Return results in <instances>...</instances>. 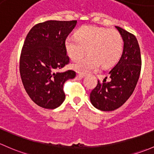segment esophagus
<instances>
[{
  "instance_id": "1",
  "label": "esophagus",
  "mask_w": 154,
  "mask_h": 154,
  "mask_svg": "<svg viewBox=\"0 0 154 154\" xmlns=\"http://www.w3.org/2000/svg\"><path fill=\"white\" fill-rule=\"evenodd\" d=\"M76 76H77V78H79V79H82V78H84L85 76V74H83V73H80V72H78Z\"/></svg>"
}]
</instances>
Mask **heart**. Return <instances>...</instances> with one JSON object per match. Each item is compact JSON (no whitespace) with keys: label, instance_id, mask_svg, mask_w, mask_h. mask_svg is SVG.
Returning <instances> with one entry per match:
<instances>
[{"label":"heart","instance_id":"obj_1","mask_svg":"<svg viewBox=\"0 0 154 154\" xmlns=\"http://www.w3.org/2000/svg\"><path fill=\"white\" fill-rule=\"evenodd\" d=\"M75 39L67 38L65 42L66 53L74 61H79L87 52L89 53L72 66L81 73H86L101 65L107 67L115 64L122 52L123 40L115 29L84 26L75 32Z\"/></svg>","mask_w":154,"mask_h":154}]
</instances>
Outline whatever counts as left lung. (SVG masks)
<instances>
[{"label": "left lung", "instance_id": "1", "mask_svg": "<svg viewBox=\"0 0 154 154\" xmlns=\"http://www.w3.org/2000/svg\"><path fill=\"white\" fill-rule=\"evenodd\" d=\"M124 42L122 55L109 72L110 81L98 85L90 93V99L96 108L112 111L121 107L132 95L139 80L142 66L140 48L135 35L116 26Z\"/></svg>", "mask_w": 154, "mask_h": 154}]
</instances>
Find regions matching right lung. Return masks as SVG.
I'll return each instance as SVG.
<instances>
[{
	"instance_id": "add662e5",
	"label": "right lung",
	"mask_w": 154,
	"mask_h": 154,
	"mask_svg": "<svg viewBox=\"0 0 154 154\" xmlns=\"http://www.w3.org/2000/svg\"><path fill=\"white\" fill-rule=\"evenodd\" d=\"M77 20H47L35 25L26 35L20 57V74L25 90L37 105L59 107L65 99L63 86L75 72H57L69 63L65 41Z\"/></svg>"
}]
</instances>
